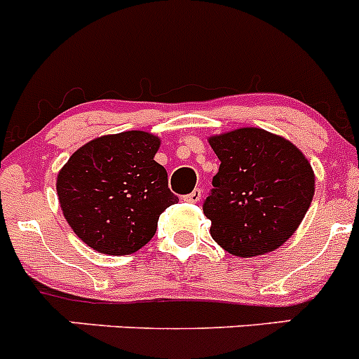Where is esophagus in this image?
<instances>
[{"mask_svg":"<svg viewBox=\"0 0 359 359\" xmlns=\"http://www.w3.org/2000/svg\"><path fill=\"white\" fill-rule=\"evenodd\" d=\"M201 196H203V192H201L199 189H196L190 194H187V196H183V201H185V203H199Z\"/></svg>","mask_w":359,"mask_h":359,"instance_id":"1","label":"esophagus"}]
</instances>
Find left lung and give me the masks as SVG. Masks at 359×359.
Instances as JSON below:
<instances>
[{"label": "left lung", "instance_id": "8db88e82", "mask_svg": "<svg viewBox=\"0 0 359 359\" xmlns=\"http://www.w3.org/2000/svg\"><path fill=\"white\" fill-rule=\"evenodd\" d=\"M210 144L220 160L203 203L213 240L240 257L285 243L312 203L309 160L292 142L261 128L215 135Z\"/></svg>", "mask_w": 359, "mask_h": 359}]
</instances>
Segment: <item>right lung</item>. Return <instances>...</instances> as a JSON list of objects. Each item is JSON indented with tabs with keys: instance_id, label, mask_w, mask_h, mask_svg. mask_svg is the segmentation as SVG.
Listing matches in <instances>:
<instances>
[{
	"instance_id": "1",
	"label": "right lung",
	"mask_w": 359,
	"mask_h": 359,
	"mask_svg": "<svg viewBox=\"0 0 359 359\" xmlns=\"http://www.w3.org/2000/svg\"><path fill=\"white\" fill-rule=\"evenodd\" d=\"M158 137L130 130L88 142L57 174V197L74 233L93 250L128 255L156 233L158 217L177 197L153 160Z\"/></svg>"
}]
</instances>
